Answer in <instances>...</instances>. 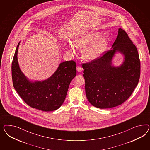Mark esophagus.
<instances>
[{"instance_id": "obj_1", "label": "esophagus", "mask_w": 150, "mask_h": 150, "mask_svg": "<svg viewBox=\"0 0 150 150\" xmlns=\"http://www.w3.org/2000/svg\"><path fill=\"white\" fill-rule=\"evenodd\" d=\"M76 70L78 72H81L82 71V68L80 66H77L76 67Z\"/></svg>"}]
</instances>
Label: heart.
<instances>
[{
    "instance_id": "b5f03b06",
    "label": "heart",
    "mask_w": 150,
    "mask_h": 150,
    "mask_svg": "<svg viewBox=\"0 0 150 150\" xmlns=\"http://www.w3.org/2000/svg\"><path fill=\"white\" fill-rule=\"evenodd\" d=\"M102 37V34L98 32L87 33L83 35L74 41V46L82 50V58L87 61H91L99 58L106 50L108 40ZM67 50L69 53H73L74 47L71 45L67 46Z\"/></svg>"
}]
</instances>
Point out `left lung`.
I'll return each instance as SVG.
<instances>
[{
	"mask_svg": "<svg viewBox=\"0 0 150 150\" xmlns=\"http://www.w3.org/2000/svg\"><path fill=\"white\" fill-rule=\"evenodd\" d=\"M117 50L125 60L121 66L114 67L111 61ZM82 64V68L87 100L96 107L106 109L122 104L132 95L140 79V60L136 46L122 28L112 49Z\"/></svg>",
	"mask_w": 150,
	"mask_h": 150,
	"instance_id": "1",
	"label": "left lung"
}]
</instances>
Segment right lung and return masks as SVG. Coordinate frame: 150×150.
I'll return each instance as SVG.
<instances>
[{"mask_svg":"<svg viewBox=\"0 0 150 150\" xmlns=\"http://www.w3.org/2000/svg\"><path fill=\"white\" fill-rule=\"evenodd\" d=\"M20 42L15 52L11 65L14 88L30 107L45 112L58 109L64 102L70 82L76 75V63L66 61L59 64L53 75L43 81L31 82L20 70L18 62Z\"/></svg>","mask_w":150,"mask_h":150,"instance_id":"right-lung-1","label":"right lung"}]
</instances>
